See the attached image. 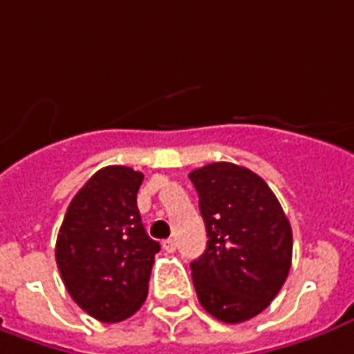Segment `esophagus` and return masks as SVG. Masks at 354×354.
<instances>
[{"label":"esophagus","instance_id":"esophagus-1","mask_svg":"<svg viewBox=\"0 0 354 354\" xmlns=\"http://www.w3.org/2000/svg\"><path fill=\"white\" fill-rule=\"evenodd\" d=\"M162 248H165V252H168V254L176 252V240L174 238H168V240L162 242Z\"/></svg>","mask_w":354,"mask_h":354}]
</instances>
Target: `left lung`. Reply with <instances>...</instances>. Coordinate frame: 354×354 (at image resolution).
Wrapping results in <instances>:
<instances>
[{"label":"left lung","mask_w":354,"mask_h":354,"mask_svg":"<svg viewBox=\"0 0 354 354\" xmlns=\"http://www.w3.org/2000/svg\"><path fill=\"white\" fill-rule=\"evenodd\" d=\"M207 230L205 252L189 263L199 304L240 324L258 316L287 281L292 230L271 187L252 170L211 162L189 172Z\"/></svg>","instance_id":"obj_1"}]
</instances>
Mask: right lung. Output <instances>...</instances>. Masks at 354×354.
I'll return each mask as SVG.
<instances>
[{"instance_id":"obj_1","label":"right lung","mask_w":354,"mask_h":354,"mask_svg":"<svg viewBox=\"0 0 354 354\" xmlns=\"http://www.w3.org/2000/svg\"><path fill=\"white\" fill-rule=\"evenodd\" d=\"M141 182L133 168H100L71 199L57 234L56 263L67 292L104 324L141 308L160 250L137 209Z\"/></svg>"}]
</instances>
